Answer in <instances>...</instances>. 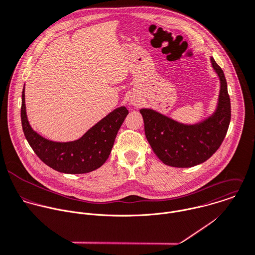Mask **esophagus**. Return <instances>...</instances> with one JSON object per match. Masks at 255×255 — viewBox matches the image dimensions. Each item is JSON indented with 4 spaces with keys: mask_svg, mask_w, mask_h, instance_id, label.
<instances>
[{
    "mask_svg": "<svg viewBox=\"0 0 255 255\" xmlns=\"http://www.w3.org/2000/svg\"><path fill=\"white\" fill-rule=\"evenodd\" d=\"M130 103H131V105H133V106H138V105H140L141 100L139 99V97L133 95V96L130 98Z\"/></svg>",
    "mask_w": 255,
    "mask_h": 255,
    "instance_id": "1",
    "label": "esophagus"
}]
</instances>
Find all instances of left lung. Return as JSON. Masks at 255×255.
Segmentation results:
<instances>
[{
    "label": "left lung",
    "mask_w": 255,
    "mask_h": 255,
    "mask_svg": "<svg viewBox=\"0 0 255 255\" xmlns=\"http://www.w3.org/2000/svg\"><path fill=\"white\" fill-rule=\"evenodd\" d=\"M220 79V93L215 112L206 119L185 124L151 108H142L145 135L157 157L176 168H190L206 162L222 145L231 122V99L223 69L211 56Z\"/></svg>",
    "instance_id": "left-lung-1"
}]
</instances>
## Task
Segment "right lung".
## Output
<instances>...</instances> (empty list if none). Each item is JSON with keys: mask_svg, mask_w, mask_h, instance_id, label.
I'll return each instance as SVG.
<instances>
[{"mask_svg": "<svg viewBox=\"0 0 255 255\" xmlns=\"http://www.w3.org/2000/svg\"><path fill=\"white\" fill-rule=\"evenodd\" d=\"M120 106L102 118L79 139L54 142L43 138L29 125L25 111L24 86L21 94L22 131L36 156L48 167L65 174H85L100 168L108 159L116 135L128 115Z\"/></svg>", "mask_w": 255, "mask_h": 255, "instance_id": "right-lung-1", "label": "right lung"}]
</instances>
